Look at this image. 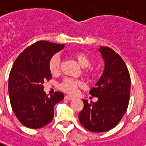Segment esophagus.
Here are the masks:
<instances>
[{
	"label": "esophagus",
	"mask_w": 146,
	"mask_h": 146,
	"mask_svg": "<svg viewBox=\"0 0 146 146\" xmlns=\"http://www.w3.org/2000/svg\"><path fill=\"white\" fill-rule=\"evenodd\" d=\"M65 100H69V101H72V100H73V97H72V96H69V95H66L65 97Z\"/></svg>",
	"instance_id": "34e87169"
}]
</instances>
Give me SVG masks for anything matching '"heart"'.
<instances>
[{
	"instance_id": "b5f03b06",
	"label": "heart",
	"mask_w": 146,
	"mask_h": 146,
	"mask_svg": "<svg viewBox=\"0 0 146 146\" xmlns=\"http://www.w3.org/2000/svg\"><path fill=\"white\" fill-rule=\"evenodd\" d=\"M75 59L77 60L78 64L81 65L82 68L90 67L92 64V60L90 57L86 53L81 52H78L74 55ZM60 67V59L57 55L52 56L48 61V69L52 74H56L59 72ZM85 72L88 74L91 73V70L89 69H85ZM81 85V82L77 80H74L72 78H65L61 81L59 85V87L61 90L66 92L68 94H74L77 90V87Z\"/></svg>"
}]
</instances>
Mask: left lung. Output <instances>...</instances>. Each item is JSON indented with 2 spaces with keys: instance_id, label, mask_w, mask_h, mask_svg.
Here are the masks:
<instances>
[{
  "instance_id": "1",
  "label": "left lung",
  "mask_w": 146,
  "mask_h": 146,
  "mask_svg": "<svg viewBox=\"0 0 146 146\" xmlns=\"http://www.w3.org/2000/svg\"><path fill=\"white\" fill-rule=\"evenodd\" d=\"M105 60V70L90 94L98 98L90 103L83 100L84 108L79 120L86 129L94 133L106 132L114 128L127 110L130 97V76L127 66L112 48H99Z\"/></svg>"
}]
</instances>
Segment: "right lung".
<instances>
[{
	"mask_svg": "<svg viewBox=\"0 0 146 146\" xmlns=\"http://www.w3.org/2000/svg\"><path fill=\"white\" fill-rule=\"evenodd\" d=\"M64 44L39 40L21 52L15 60L9 78V94L12 109L20 122L30 129H40L52 121L53 107L64 94L55 92L48 97L44 81L52 76L48 61Z\"/></svg>",
	"mask_w": 146,
	"mask_h": 146,
	"instance_id": "right-lung-1",
	"label": "right lung"
}]
</instances>
